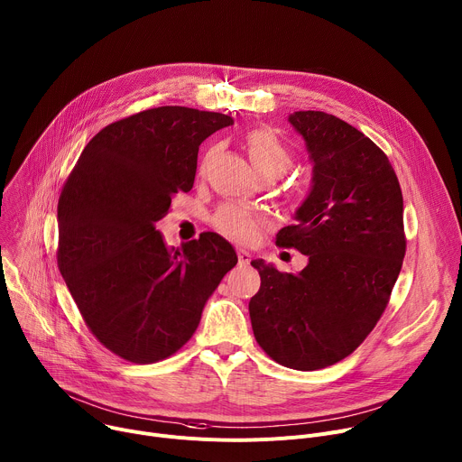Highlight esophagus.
I'll list each match as a JSON object with an SVG mask.
<instances>
[{
    "label": "esophagus",
    "mask_w": 462,
    "mask_h": 462,
    "mask_svg": "<svg viewBox=\"0 0 462 462\" xmlns=\"http://www.w3.org/2000/svg\"><path fill=\"white\" fill-rule=\"evenodd\" d=\"M236 254H238V264H240V266H245V264L251 263V253H249V251L238 249Z\"/></svg>",
    "instance_id": "esophagus-1"
}]
</instances>
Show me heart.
Instances as JSON below:
<instances>
[{
    "label": "heart",
    "mask_w": 462,
    "mask_h": 462,
    "mask_svg": "<svg viewBox=\"0 0 462 462\" xmlns=\"http://www.w3.org/2000/svg\"><path fill=\"white\" fill-rule=\"evenodd\" d=\"M244 146L247 152L249 163L259 178L272 176L281 178L290 167V152L279 141V137L264 128L251 130L244 137ZM215 153L211 148L205 153V162H208ZM213 226L217 231L235 242L247 244L259 236L263 220L249 211L244 205L238 203H224L217 209L213 217Z\"/></svg>",
    "instance_id": "b5f03b06"
}]
</instances>
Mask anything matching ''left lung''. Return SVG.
<instances>
[{
  "mask_svg": "<svg viewBox=\"0 0 462 462\" xmlns=\"http://www.w3.org/2000/svg\"><path fill=\"white\" fill-rule=\"evenodd\" d=\"M312 189L275 244L309 257L299 273L263 259L249 300L253 334L277 364L316 371L341 362L382 318L405 254L403 198L385 153L357 128L325 112H293Z\"/></svg>",
  "mask_w": 462,
  "mask_h": 462,
  "instance_id": "obj_1",
  "label": "left lung"
}]
</instances>
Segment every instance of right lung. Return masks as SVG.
Returning a JSON list of instances; mask_svg holds the SVG:
<instances>
[{
    "label": "right lung",
    "mask_w": 462,
    "mask_h": 462,
    "mask_svg": "<svg viewBox=\"0 0 462 462\" xmlns=\"http://www.w3.org/2000/svg\"><path fill=\"white\" fill-rule=\"evenodd\" d=\"M231 116L185 106L139 112L102 128L59 199V268L91 334L132 364L180 350L224 275L236 266L217 233L169 249L156 224L194 185L198 148Z\"/></svg>",
    "instance_id": "add662e5"
}]
</instances>
